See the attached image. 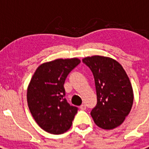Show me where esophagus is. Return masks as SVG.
Segmentation results:
<instances>
[{
    "mask_svg": "<svg viewBox=\"0 0 149 149\" xmlns=\"http://www.w3.org/2000/svg\"><path fill=\"white\" fill-rule=\"evenodd\" d=\"M80 108L81 109V110H86V105L84 104H81V106H80Z\"/></svg>",
    "mask_w": 149,
    "mask_h": 149,
    "instance_id": "1",
    "label": "esophagus"
}]
</instances>
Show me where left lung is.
I'll return each instance as SVG.
<instances>
[{
	"label": "left lung",
	"mask_w": 149,
	"mask_h": 149,
	"mask_svg": "<svg viewBox=\"0 0 149 149\" xmlns=\"http://www.w3.org/2000/svg\"><path fill=\"white\" fill-rule=\"evenodd\" d=\"M93 72L97 104L91 116L97 126L111 130L123 123L131 112L134 91L127 73L120 63L108 56L95 55L83 59Z\"/></svg>",
	"instance_id": "obj_1"
}]
</instances>
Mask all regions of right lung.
Listing matches in <instances>:
<instances>
[{
  "mask_svg": "<svg viewBox=\"0 0 149 149\" xmlns=\"http://www.w3.org/2000/svg\"><path fill=\"white\" fill-rule=\"evenodd\" d=\"M81 63L80 59H56L41 64L27 86L29 110L36 122L46 132L61 134L72 125L76 107L64 98V83L69 72Z\"/></svg>",
  "mask_w": 149,
  "mask_h": 149,
  "instance_id": "right-lung-1",
  "label": "right lung"
}]
</instances>
